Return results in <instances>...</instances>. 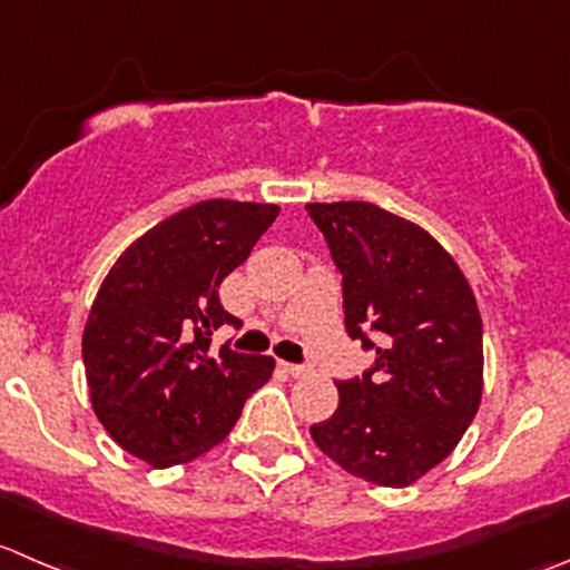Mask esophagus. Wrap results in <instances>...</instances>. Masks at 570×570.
Listing matches in <instances>:
<instances>
[{"mask_svg":"<svg viewBox=\"0 0 570 570\" xmlns=\"http://www.w3.org/2000/svg\"><path fill=\"white\" fill-rule=\"evenodd\" d=\"M281 367H284V373H289L292 379H303V375H308V367H306V364H289V362H281Z\"/></svg>","mask_w":570,"mask_h":570,"instance_id":"1","label":"esophagus"}]
</instances>
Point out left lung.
Returning a JSON list of instances; mask_svg holds the SVG:
<instances>
[{"label": "left lung", "instance_id": "left-lung-1", "mask_svg": "<svg viewBox=\"0 0 570 570\" xmlns=\"http://www.w3.org/2000/svg\"><path fill=\"white\" fill-rule=\"evenodd\" d=\"M306 208L342 273L347 334L375 347L373 370L336 381L340 406L312 440L351 476L409 488L456 449L482 403L476 295L420 225L362 200Z\"/></svg>", "mask_w": 570, "mask_h": 570}]
</instances>
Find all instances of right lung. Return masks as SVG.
Returning a JSON list of instances; mask_svg holds the SVG:
<instances>
[{
	"label": "right lung",
	"mask_w": 570,
	"mask_h": 570,
	"mask_svg": "<svg viewBox=\"0 0 570 570\" xmlns=\"http://www.w3.org/2000/svg\"><path fill=\"white\" fill-rule=\"evenodd\" d=\"M278 212L195 203L138 236L105 275L82 328L88 395L116 445L150 468L184 465L223 443L273 375V356L228 345L212 353V334L242 325L219 303V284Z\"/></svg>",
	"instance_id": "right-lung-1"
}]
</instances>
